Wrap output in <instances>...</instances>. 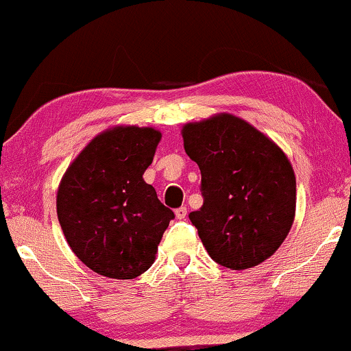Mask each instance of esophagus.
Masks as SVG:
<instances>
[{"mask_svg": "<svg viewBox=\"0 0 351 351\" xmlns=\"http://www.w3.org/2000/svg\"><path fill=\"white\" fill-rule=\"evenodd\" d=\"M175 214H176V217L178 219H184L188 216V209H186V206H181V208H178L175 210Z\"/></svg>", "mask_w": 351, "mask_h": 351, "instance_id": "esophagus-1", "label": "esophagus"}]
</instances>
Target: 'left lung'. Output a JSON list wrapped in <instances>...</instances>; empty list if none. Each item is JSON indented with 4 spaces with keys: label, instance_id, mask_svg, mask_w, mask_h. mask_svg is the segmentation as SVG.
Masks as SVG:
<instances>
[{
    "label": "left lung",
    "instance_id": "8db88e82",
    "mask_svg": "<svg viewBox=\"0 0 351 351\" xmlns=\"http://www.w3.org/2000/svg\"><path fill=\"white\" fill-rule=\"evenodd\" d=\"M201 170L202 208L189 214L202 245L222 267L247 269L273 255L296 214V176L273 141L232 114L181 130Z\"/></svg>",
    "mask_w": 351,
    "mask_h": 351
}]
</instances>
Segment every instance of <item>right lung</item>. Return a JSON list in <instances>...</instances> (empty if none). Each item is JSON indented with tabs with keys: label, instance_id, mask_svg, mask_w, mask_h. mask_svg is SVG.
<instances>
[{
	"label": "right lung",
	"instance_id": "right-lung-1",
	"mask_svg": "<svg viewBox=\"0 0 351 351\" xmlns=\"http://www.w3.org/2000/svg\"><path fill=\"white\" fill-rule=\"evenodd\" d=\"M162 134L117 125L96 135L65 171L57 216L75 255L95 273L132 280L155 261L175 214L143 181Z\"/></svg>",
	"mask_w": 351,
	"mask_h": 351
}]
</instances>
